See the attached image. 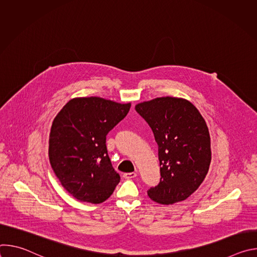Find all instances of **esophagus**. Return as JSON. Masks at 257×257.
<instances>
[{
	"mask_svg": "<svg viewBox=\"0 0 257 257\" xmlns=\"http://www.w3.org/2000/svg\"><path fill=\"white\" fill-rule=\"evenodd\" d=\"M123 177L125 178V179H133V178H135L136 177V173H125L124 175H123Z\"/></svg>",
	"mask_w": 257,
	"mask_h": 257,
	"instance_id": "obj_1",
	"label": "esophagus"
}]
</instances>
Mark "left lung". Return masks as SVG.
I'll return each mask as SVG.
<instances>
[{"label": "left lung", "mask_w": 257, "mask_h": 257, "mask_svg": "<svg viewBox=\"0 0 257 257\" xmlns=\"http://www.w3.org/2000/svg\"><path fill=\"white\" fill-rule=\"evenodd\" d=\"M152 128L159 146L161 181L150 198L173 204L188 198L203 182L210 165L208 128L198 109L187 99L163 96L135 105Z\"/></svg>", "instance_id": "obj_1"}]
</instances>
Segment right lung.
<instances>
[{
	"mask_svg": "<svg viewBox=\"0 0 257 257\" xmlns=\"http://www.w3.org/2000/svg\"><path fill=\"white\" fill-rule=\"evenodd\" d=\"M131 103L98 96L70 99L53 121L49 159L62 186L77 200L101 203L120 182L107 156L106 134L128 114Z\"/></svg>",
	"mask_w": 257,
	"mask_h": 257,
	"instance_id": "1",
	"label": "right lung"
}]
</instances>
